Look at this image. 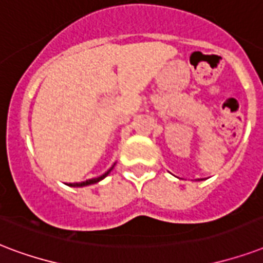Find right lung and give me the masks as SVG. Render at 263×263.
Returning a JSON list of instances; mask_svg holds the SVG:
<instances>
[{
    "label": "right lung",
    "instance_id": "1",
    "mask_svg": "<svg viewBox=\"0 0 263 263\" xmlns=\"http://www.w3.org/2000/svg\"><path fill=\"white\" fill-rule=\"evenodd\" d=\"M113 167H114V165H113ZM113 167L110 168L109 171L106 172V174L98 176V178H92V179H88V180H85V182H76V183H70L69 186H74V187H78V186H87V185H92V183H98L99 180H102V179H103V178H105V176L109 175V172L111 171V170H113Z\"/></svg>",
    "mask_w": 263,
    "mask_h": 263
}]
</instances>
